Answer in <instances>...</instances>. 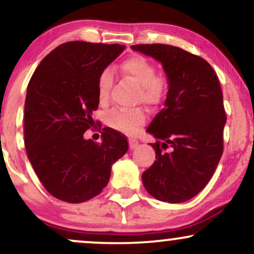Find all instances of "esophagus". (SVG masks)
Segmentation results:
<instances>
[{
	"label": "esophagus",
	"mask_w": 254,
	"mask_h": 254,
	"mask_svg": "<svg viewBox=\"0 0 254 254\" xmlns=\"http://www.w3.org/2000/svg\"><path fill=\"white\" fill-rule=\"evenodd\" d=\"M137 145H138V140H136V139H129V146H130V149H135V148H137Z\"/></svg>",
	"instance_id": "34e87169"
}]
</instances>
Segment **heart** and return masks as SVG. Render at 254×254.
Returning a JSON list of instances; mask_svg holds the SVG:
<instances>
[{"label":"heart","instance_id":"heart-1","mask_svg":"<svg viewBox=\"0 0 254 254\" xmlns=\"http://www.w3.org/2000/svg\"><path fill=\"white\" fill-rule=\"evenodd\" d=\"M121 72L140 86L139 99L150 105H158L167 96V84L163 77L157 74L154 63L143 56H131L121 64ZM114 77L110 69H104L97 80V93L100 103L108 102ZM106 124L122 132L136 133L145 123V114L142 109H114L106 115Z\"/></svg>","mask_w":254,"mask_h":254}]
</instances>
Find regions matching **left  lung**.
Masks as SVG:
<instances>
[{
  "instance_id": "obj_1",
  "label": "left lung",
  "mask_w": 254,
  "mask_h": 254,
  "mask_svg": "<svg viewBox=\"0 0 254 254\" xmlns=\"http://www.w3.org/2000/svg\"><path fill=\"white\" fill-rule=\"evenodd\" d=\"M131 48L161 61L169 79L164 108L146 130L157 138L156 161L142 174L143 185L157 200L185 202L206 187L224 152L227 117L219 78L203 58L180 47Z\"/></svg>"
}]
</instances>
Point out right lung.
<instances>
[{
	"instance_id": "obj_1",
	"label": "right lung",
	"mask_w": 254,
	"mask_h": 254,
	"mask_svg": "<svg viewBox=\"0 0 254 254\" xmlns=\"http://www.w3.org/2000/svg\"><path fill=\"white\" fill-rule=\"evenodd\" d=\"M124 46L69 41L45 58L30 78L23 114L24 146L40 182L61 201L80 203L102 193L111 166L129 149L127 137L103 129L102 143L84 139L96 125L97 80ZM98 124V122H97Z\"/></svg>"
}]
</instances>
